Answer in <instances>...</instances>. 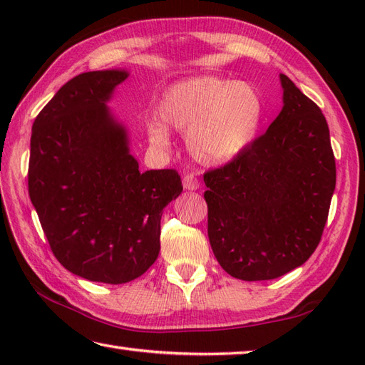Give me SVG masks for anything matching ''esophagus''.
<instances>
[{
	"mask_svg": "<svg viewBox=\"0 0 365 365\" xmlns=\"http://www.w3.org/2000/svg\"><path fill=\"white\" fill-rule=\"evenodd\" d=\"M183 188L188 191H196L199 188V180L195 174L183 175Z\"/></svg>",
	"mask_w": 365,
	"mask_h": 365,
	"instance_id": "obj_1",
	"label": "esophagus"
}]
</instances>
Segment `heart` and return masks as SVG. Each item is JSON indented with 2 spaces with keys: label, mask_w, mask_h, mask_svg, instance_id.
<instances>
[{
  "label": "heart",
  "mask_w": 365,
  "mask_h": 365,
  "mask_svg": "<svg viewBox=\"0 0 365 365\" xmlns=\"http://www.w3.org/2000/svg\"><path fill=\"white\" fill-rule=\"evenodd\" d=\"M147 123L149 141L170 145L169 131H185L188 152L204 165H222L245 153L257 138L263 119L259 91L246 81L200 75L175 81L163 92Z\"/></svg>",
  "instance_id": "1"
}]
</instances>
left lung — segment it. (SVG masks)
Masks as SVG:
<instances>
[{"label":"left lung","instance_id":"obj_1","mask_svg":"<svg viewBox=\"0 0 365 365\" xmlns=\"http://www.w3.org/2000/svg\"><path fill=\"white\" fill-rule=\"evenodd\" d=\"M279 78L284 106L267 133L204 174L213 254L242 281L276 279L311 257L336 188L327 119L289 76Z\"/></svg>","mask_w":365,"mask_h":365}]
</instances>
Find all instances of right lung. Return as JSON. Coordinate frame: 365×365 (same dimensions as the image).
<instances>
[{"label": "right lung", "mask_w": 365, "mask_h": 365, "mask_svg": "<svg viewBox=\"0 0 365 365\" xmlns=\"http://www.w3.org/2000/svg\"><path fill=\"white\" fill-rule=\"evenodd\" d=\"M127 71L75 76L38 113L31 133L28 190L54 257L92 282L125 284L160 252L165 207L180 195L174 169L141 173L114 89Z\"/></svg>", "instance_id": "right-lung-1"}]
</instances>
